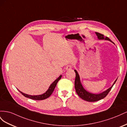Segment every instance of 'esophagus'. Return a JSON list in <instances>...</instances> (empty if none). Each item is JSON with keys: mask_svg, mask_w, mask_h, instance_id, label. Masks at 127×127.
<instances>
[{"mask_svg": "<svg viewBox=\"0 0 127 127\" xmlns=\"http://www.w3.org/2000/svg\"><path fill=\"white\" fill-rule=\"evenodd\" d=\"M72 69V66L70 64H68L66 67V70H70Z\"/></svg>", "mask_w": 127, "mask_h": 127, "instance_id": "34e87169", "label": "esophagus"}]
</instances>
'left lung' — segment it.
I'll use <instances>...</instances> for the list:
<instances>
[{"mask_svg": "<svg viewBox=\"0 0 127 127\" xmlns=\"http://www.w3.org/2000/svg\"><path fill=\"white\" fill-rule=\"evenodd\" d=\"M95 34L96 35H97L98 40H105L110 41V42H112L113 44H114L109 37L104 36L103 34L99 33L98 32H95ZM74 71L76 73V78L75 80V88L76 93L80 98L84 99V100L88 101V102L97 101L104 98L108 94L109 92L111 91V88H112L114 84L116 83L117 80V79L116 80H115L113 84V85L106 91H104L102 92V93H99V94H94V93H90V92H88L87 91L85 90V88L83 87L82 85L81 82H80V77L78 72L76 70H74Z\"/></svg>", "mask_w": 127, "mask_h": 127, "instance_id": "1", "label": "left lung"}]
</instances>
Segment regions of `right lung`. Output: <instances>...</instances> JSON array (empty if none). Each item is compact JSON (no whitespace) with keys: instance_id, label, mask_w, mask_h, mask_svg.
Listing matches in <instances>:
<instances>
[{"instance_id":"right-lung-1","label":"right lung","mask_w":127,"mask_h":127,"mask_svg":"<svg viewBox=\"0 0 127 127\" xmlns=\"http://www.w3.org/2000/svg\"><path fill=\"white\" fill-rule=\"evenodd\" d=\"M61 77H62V75H60L58 78L56 79L55 81L51 84L50 86H49L48 90L46 91L44 93L42 94L41 95H29V94L23 93V92H22L20 90H18V91L23 95H24L25 97H26L27 98H29L31 99H34V100H43V99L48 98L52 94V93H53V91H54L55 88L57 85V83L58 82L59 80L61 79Z\"/></svg>"}]
</instances>
